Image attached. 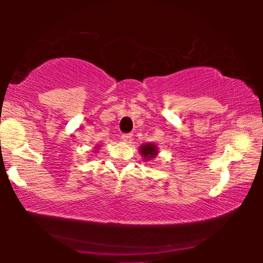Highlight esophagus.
<instances>
[{"instance_id":"obj_1","label":"esophagus","mask_w":263,"mask_h":263,"mask_svg":"<svg viewBox=\"0 0 263 263\" xmlns=\"http://www.w3.org/2000/svg\"><path fill=\"white\" fill-rule=\"evenodd\" d=\"M132 136L133 134H123L122 135V140H123V141H129V140L132 139Z\"/></svg>"}]
</instances>
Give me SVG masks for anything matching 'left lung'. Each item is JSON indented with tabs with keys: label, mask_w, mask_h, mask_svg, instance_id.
Segmentation results:
<instances>
[{
	"label": "left lung",
	"mask_w": 263,
	"mask_h": 263,
	"mask_svg": "<svg viewBox=\"0 0 263 263\" xmlns=\"http://www.w3.org/2000/svg\"><path fill=\"white\" fill-rule=\"evenodd\" d=\"M140 153L142 154L145 160H151L153 158H156L158 154V148L154 143H145V145L140 147Z\"/></svg>",
	"instance_id": "left-lung-1"
}]
</instances>
